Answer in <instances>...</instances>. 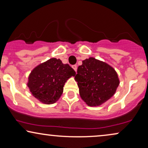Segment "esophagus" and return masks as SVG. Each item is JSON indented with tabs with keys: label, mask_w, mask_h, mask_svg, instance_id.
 I'll list each match as a JSON object with an SVG mask.
<instances>
[{
	"label": "esophagus",
	"mask_w": 148,
	"mask_h": 148,
	"mask_svg": "<svg viewBox=\"0 0 148 148\" xmlns=\"http://www.w3.org/2000/svg\"><path fill=\"white\" fill-rule=\"evenodd\" d=\"M72 68L75 70V71H77V66L76 64H74V65H73Z\"/></svg>",
	"instance_id": "obj_1"
}]
</instances>
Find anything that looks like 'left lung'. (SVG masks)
I'll list each match as a JSON object with an SVG mask.
<instances>
[{"label": "left lung", "instance_id": "obj_1", "mask_svg": "<svg viewBox=\"0 0 148 148\" xmlns=\"http://www.w3.org/2000/svg\"><path fill=\"white\" fill-rule=\"evenodd\" d=\"M82 100L90 106H100L116 92L118 75L106 62L90 57L82 61L75 76Z\"/></svg>", "mask_w": 148, "mask_h": 148}]
</instances>
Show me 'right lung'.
I'll return each instance as SVG.
<instances>
[{
  "label": "right lung",
  "mask_w": 148,
  "mask_h": 148,
  "mask_svg": "<svg viewBox=\"0 0 148 148\" xmlns=\"http://www.w3.org/2000/svg\"><path fill=\"white\" fill-rule=\"evenodd\" d=\"M75 75V71L68 64L52 58L34 69L28 78L27 86L40 102L53 104L62 95L66 80Z\"/></svg>",
  "instance_id": "obj_1"
}]
</instances>
